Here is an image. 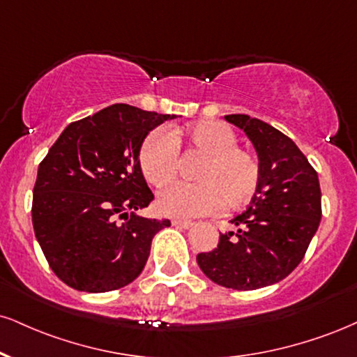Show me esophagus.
Returning <instances> with one entry per match:
<instances>
[{"label":"esophagus","mask_w":357,"mask_h":357,"mask_svg":"<svg viewBox=\"0 0 357 357\" xmlns=\"http://www.w3.org/2000/svg\"><path fill=\"white\" fill-rule=\"evenodd\" d=\"M171 225L176 226V227H181V229H190L192 226L191 221H184V220H173L171 221Z\"/></svg>","instance_id":"esophagus-1"}]
</instances>
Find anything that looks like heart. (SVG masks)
Returning <instances> with one entry per match:
<instances>
[{"label": "heart", "instance_id": "1", "mask_svg": "<svg viewBox=\"0 0 357 357\" xmlns=\"http://www.w3.org/2000/svg\"><path fill=\"white\" fill-rule=\"evenodd\" d=\"M178 137V136H176ZM188 141L206 154L197 171L199 183H173L158 196V208L167 216L196 218L225 206L246 204L259 184V162L251 153L236 148L234 131L218 121H204L186 131ZM178 144L166 130H154L139 149L146 181L161 188L178 173Z\"/></svg>", "mask_w": 357, "mask_h": 357}]
</instances>
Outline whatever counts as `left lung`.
Here are the masks:
<instances>
[{
	"mask_svg": "<svg viewBox=\"0 0 357 357\" xmlns=\"http://www.w3.org/2000/svg\"><path fill=\"white\" fill-rule=\"evenodd\" d=\"M246 132L259 160V184L246 211L233 218L238 233L197 255L201 271L216 284L251 291L276 284L303 261L321 221V188L314 167L294 141L248 114H227Z\"/></svg>",
	"mask_w": 357,
	"mask_h": 357,
	"instance_id": "1",
	"label": "left lung"
}]
</instances>
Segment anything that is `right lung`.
<instances>
[{
    "label": "right lung",
    "instance_id": "obj_1",
    "mask_svg": "<svg viewBox=\"0 0 357 357\" xmlns=\"http://www.w3.org/2000/svg\"><path fill=\"white\" fill-rule=\"evenodd\" d=\"M174 118L111 105L68 124L40 162L33 227L64 284L106 293L143 271L154 234L171 222L136 213L154 199L139 149L149 131Z\"/></svg>",
    "mask_w": 357,
    "mask_h": 357
}]
</instances>
